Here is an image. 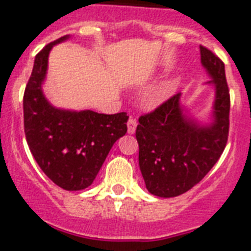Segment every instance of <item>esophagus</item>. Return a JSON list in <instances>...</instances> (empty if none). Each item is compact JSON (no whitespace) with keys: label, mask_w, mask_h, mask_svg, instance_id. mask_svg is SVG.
<instances>
[{"label":"esophagus","mask_w":251,"mask_h":251,"mask_svg":"<svg viewBox=\"0 0 251 251\" xmlns=\"http://www.w3.org/2000/svg\"><path fill=\"white\" fill-rule=\"evenodd\" d=\"M136 128H137V121H136V119H133V118H129L127 122L128 133L133 134L134 132H136Z\"/></svg>","instance_id":"1"}]
</instances>
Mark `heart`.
Listing matches in <instances>:
<instances>
[{
    "mask_svg": "<svg viewBox=\"0 0 251 251\" xmlns=\"http://www.w3.org/2000/svg\"><path fill=\"white\" fill-rule=\"evenodd\" d=\"M167 96H168V92H167V91H164V92L161 93L160 96L158 97V101H159V102H160V101L164 100V99H165V97H167Z\"/></svg>",
    "mask_w": 251,
    "mask_h": 251,
    "instance_id": "obj_1",
    "label": "heart"
}]
</instances>
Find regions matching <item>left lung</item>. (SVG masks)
Returning a JSON list of instances; mask_svg holds the SVG:
<instances>
[{"mask_svg":"<svg viewBox=\"0 0 251 251\" xmlns=\"http://www.w3.org/2000/svg\"><path fill=\"white\" fill-rule=\"evenodd\" d=\"M201 65L214 87L210 122L188 115L177 93L152 113L138 119V164L150 194L159 198L182 195L201 181L221 158L229 127V91L225 64L200 46Z\"/></svg>","mask_w":251,"mask_h":251,"instance_id":"8db88e82","label":"left lung"}]
</instances>
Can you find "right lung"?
I'll use <instances>...</instances> for the list:
<instances>
[{
    "label": "right lung",
    "mask_w": 251,
    "mask_h": 251,
    "mask_svg": "<svg viewBox=\"0 0 251 251\" xmlns=\"http://www.w3.org/2000/svg\"><path fill=\"white\" fill-rule=\"evenodd\" d=\"M69 38L49 43L34 59L23 100L24 132L43 173L66 191H79L92 185L113 145L126 134L128 117L60 109L47 100L42 86L49 55L53 46Z\"/></svg>",
    "instance_id": "1"
}]
</instances>
